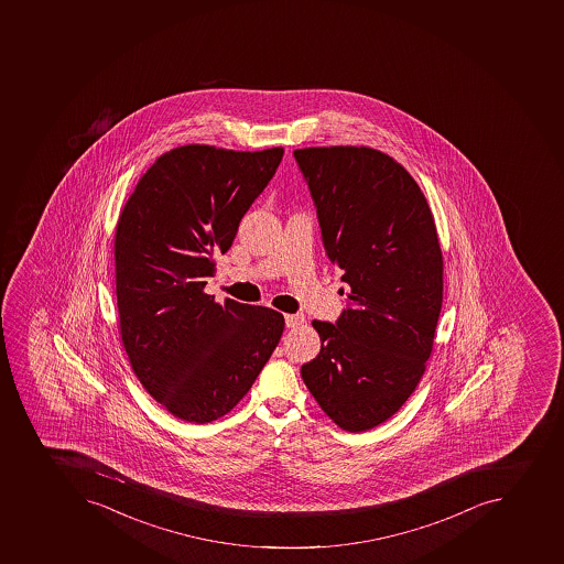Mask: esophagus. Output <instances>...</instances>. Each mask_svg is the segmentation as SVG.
<instances>
[{
	"label": "esophagus",
	"mask_w": 564,
	"mask_h": 564,
	"mask_svg": "<svg viewBox=\"0 0 564 564\" xmlns=\"http://www.w3.org/2000/svg\"><path fill=\"white\" fill-rule=\"evenodd\" d=\"M303 323H305V315H302V314L285 315V326H288V328H297V326H302Z\"/></svg>",
	"instance_id": "1"
}]
</instances>
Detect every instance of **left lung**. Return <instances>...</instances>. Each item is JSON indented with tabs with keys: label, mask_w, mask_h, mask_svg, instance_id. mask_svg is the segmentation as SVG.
Here are the masks:
<instances>
[{
	"label": "left lung",
	"mask_w": 564,
	"mask_h": 564,
	"mask_svg": "<svg viewBox=\"0 0 564 564\" xmlns=\"http://www.w3.org/2000/svg\"><path fill=\"white\" fill-rule=\"evenodd\" d=\"M326 256L344 271L337 324L312 321L321 350L302 378L341 431L387 422L416 390L443 305V252L414 177L368 147L294 150Z\"/></svg>",
	"instance_id": "obj_1"
}]
</instances>
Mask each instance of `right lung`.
<instances>
[{"label":"right lung","mask_w":564,"mask_h":564,"mask_svg":"<svg viewBox=\"0 0 564 564\" xmlns=\"http://www.w3.org/2000/svg\"><path fill=\"white\" fill-rule=\"evenodd\" d=\"M284 148L235 151L185 144L142 174L115 232L116 300L130 367L183 422H215L249 393L282 332L268 306L205 293L214 253L264 191Z\"/></svg>","instance_id":"obj_1"}]
</instances>
